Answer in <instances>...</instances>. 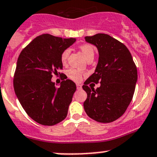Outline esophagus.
<instances>
[{
  "label": "esophagus",
  "mask_w": 157,
  "mask_h": 157,
  "mask_svg": "<svg viewBox=\"0 0 157 157\" xmlns=\"http://www.w3.org/2000/svg\"><path fill=\"white\" fill-rule=\"evenodd\" d=\"M76 85H77V90H81V89H82V85H81V84L77 83V84H76Z\"/></svg>",
  "instance_id": "34e87169"
}]
</instances>
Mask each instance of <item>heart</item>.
Listing matches in <instances>:
<instances>
[{
	"label": "heart",
	"mask_w": 157,
	"mask_h": 157,
	"mask_svg": "<svg viewBox=\"0 0 157 157\" xmlns=\"http://www.w3.org/2000/svg\"><path fill=\"white\" fill-rule=\"evenodd\" d=\"M80 49L81 50L82 53L86 59H90L91 57H94V54H95L94 49L90 44H83L80 47ZM69 55H70V50L69 49H67L62 52V55H61V61H62V64H66ZM67 76H68L69 78L74 80V81H80L82 79L83 73L80 71L77 70V69L71 68L67 71Z\"/></svg>",
	"instance_id": "obj_1"
}]
</instances>
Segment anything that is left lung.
<instances>
[{"mask_svg": "<svg viewBox=\"0 0 157 157\" xmlns=\"http://www.w3.org/2000/svg\"><path fill=\"white\" fill-rule=\"evenodd\" d=\"M98 51L95 72L84 82L87 93L83 103L86 114L99 123H111L120 118L129 105L138 80L137 67L128 48L106 34L86 37ZM100 86L95 89V83Z\"/></svg>", "mask_w": 157, "mask_h": 157, "instance_id": "left-lung-1", "label": "left lung"}]
</instances>
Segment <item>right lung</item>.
<instances>
[{
	"instance_id": "obj_1",
	"label": "right lung",
	"mask_w": 157,
	"mask_h": 157,
	"mask_svg": "<svg viewBox=\"0 0 157 157\" xmlns=\"http://www.w3.org/2000/svg\"><path fill=\"white\" fill-rule=\"evenodd\" d=\"M75 41V38L41 34L18 58L13 79L15 93L27 114L40 124L53 126L67 117L76 84L66 80L57 88L51 79L63 67L62 52Z\"/></svg>"
}]
</instances>
